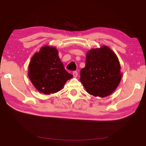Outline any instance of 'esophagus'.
Returning a JSON list of instances; mask_svg holds the SVG:
<instances>
[{
  "label": "esophagus",
  "mask_w": 146,
  "mask_h": 146,
  "mask_svg": "<svg viewBox=\"0 0 146 146\" xmlns=\"http://www.w3.org/2000/svg\"><path fill=\"white\" fill-rule=\"evenodd\" d=\"M73 75L74 77H77V76H78L77 71H73Z\"/></svg>",
  "instance_id": "esophagus-1"
}]
</instances>
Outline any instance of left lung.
Segmentation results:
<instances>
[{
  "label": "left lung",
  "mask_w": 146,
  "mask_h": 146,
  "mask_svg": "<svg viewBox=\"0 0 146 146\" xmlns=\"http://www.w3.org/2000/svg\"><path fill=\"white\" fill-rule=\"evenodd\" d=\"M120 70L117 56L110 48H93L86 53L80 80L89 94L104 98L111 95L119 85L122 76Z\"/></svg>",
  "instance_id": "8db88e82"
}]
</instances>
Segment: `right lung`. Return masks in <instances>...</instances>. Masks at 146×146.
Returning <instances> with one entry per match:
<instances>
[{
    "instance_id": "right-lung-1",
    "label": "right lung",
    "mask_w": 146,
    "mask_h": 146,
    "mask_svg": "<svg viewBox=\"0 0 146 146\" xmlns=\"http://www.w3.org/2000/svg\"><path fill=\"white\" fill-rule=\"evenodd\" d=\"M28 77L38 92L50 95L60 91L73 77L66 71L55 46L41 47L32 56L28 67Z\"/></svg>"
}]
</instances>
